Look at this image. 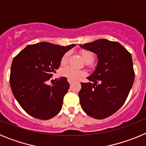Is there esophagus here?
Instances as JSON below:
<instances>
[{"label": "esophagus", "instance_id": "esophagus-1", "mask_svg": "<svg viewBox=\"0 0 146 146\" xmlns=\"http://www.w3.org/2000/svg\"><path fill=\"white\" fill-rule=\"evenodd\" d=\"M68 82H69V84H72V83H73V81L72 80H69V79H68Z\"/></svg>", "mask_w": 146, "mask_h": 146}]
</instances>
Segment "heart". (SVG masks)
<instances>
[{"label":"heart","instance_id":"obj_1","mask_svg":"<svg viewBox=\"0 0 146 146\" xmlns=\"http://www.w3.org/2000/svg\"><path fill=\"white\" fill-rule=\"evenodd\" d=\"M81 55H82L83 60L86 62L88 61V60H93L94 58V55L93 52H91V51H88V50L81 51ZM69 56V52H66L63 55V57L61 58V60H60V65L65 66L67 64ZM60 74L63 77H66V78L72 81L77 80L85 75V73L82 71L74 69V68H72L71 66H66L62 68L60 71Z\"/></svg>","mask_w":146,"mask_h":146}]
</instances>
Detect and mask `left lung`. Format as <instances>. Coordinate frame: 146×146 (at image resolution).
<instances>
[{
  "mask_svg": "<svg viewBox=\"0 0 146 146\" xmlns=\"http://www.w3.org/2000/svg\"><path fill=\"white\" fill-rule=\"evenodd\" d=\"M80 47L96 54L98 59L96 69L87 77L90 82H81V108L94 118H108L121 108L132 87L131 55L120 43L104 38Z\"/></svg>",
  "mask_w": 146,
  "mask_h": 146,
  "instance_id": "left-lung-1",
  "label": "left lung"
}]
</instances>
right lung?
I'll return each instance as SVG.
<instances>
[{
	"mask_svg": "<svg viewBox=\"0 0 146 146\" xmlns=\"http://www.w3.org/2000/svg\"><path fill=\"white\" fill-rule=\"evenodd\" d=\"M75 46H60L49 42L28 45L13 59L10 86L18 103L36 118L48 120L60 111L64 96L69 88L66 77L52 86L46 81L60 66L63 55Z\"/></svg>",
	"mask_w": 146,
	"mask_h": 146,
	"instance_id": "obj_1",
	"label": "right lung"
}]
</instances>
